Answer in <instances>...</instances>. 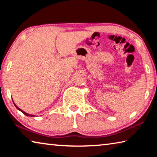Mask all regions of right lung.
<instances>
[{"mask_svg":"<svg viewBox=\"0 0 157 157\" xmlns=\"http://www.w3.org/2000/svg\"><path fill=\"white\" fill-rule=\"evenodd\" d=\"M14 105H15V107H17V109H18V110H19V111H21V112H22L23 113H24L25 116H34L33 115H30V114H28V113H25V112H24V111H22V110H21V109H19V108H18V107H17V105H16L15 104H14Z\"/></svg>","mask_w":157,"mask_h":157,"instance_id":"obj_1","label":"right lung"}]
</instances>
